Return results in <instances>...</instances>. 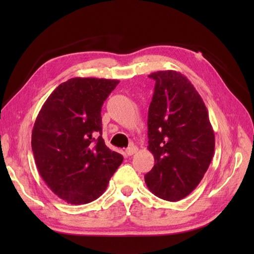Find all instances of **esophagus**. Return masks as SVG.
<instances>
[{
	"instance_id": "esophagus-1",
	"label": "esophagus",
	"mask_w": 254,
	"mask_h": 254,
	"mask_svg": "<svg viewBox=\"0 0 254 254\" xmlns=\"http://www.w3.org/2000/svg\"><path fill=\"white\" fill-rule=\"evenodd\" d=\"M137 152V147L136 146H130V147H128L127 149H126V153L128 156H132V155H134V153H136Z\"/></svg>"
}]
</instances>
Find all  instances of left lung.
<instances>
[{"instance_id": "1", "label": "left lung", "mask_w": 254, "mask_h": 254, "mask_svg": "<svg viewBox=\"0 0 254 254\" xmlns=\"http://www.w3.org/2000/svg\"><path fill=\"white\" fill-rule=\"evenodd\" d=\"M156 81L148 109V150L155 165L145 175L152 194L167 201L190 195L209 168L215 135L206 107L179 72L148 75Z\"/></svg>"}]
</instances>
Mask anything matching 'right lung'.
<instances>
[{"label": "right lung", "instance_id": "obj_1", "mask_svg": "<svg viewBox=\"0 0 254 254\" xmlns=\"http://www.w3.org/2000/svg\"><path fill=\"white\" fill-rule=\"evenodd\" d=\"M117 79H68L52 92L36 119L32 149L42 179L71 204L95 200L123 162L102 136V106Z\"/></svg>", "mask_w": 254, "mask_h": 254}]
</instances>
